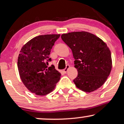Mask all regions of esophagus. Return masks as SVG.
<instances>
[{
  "label": "esophagus",
  "mask_w": 124,
  "mask_h": 124,
  "mask_svg": "<svg viewBox=\"0 0 124 124\" xmlns=\"http://www.w3.org/2000/svg\"><path fill=\"white\" fill-rule=\"evenodd\" d=\"M69 68H70V65H67L65 69H64V71L65 72H67L68 71V69H69Z\"/></svg>",
  "instance_id": "34e87169"
}]
</instances>
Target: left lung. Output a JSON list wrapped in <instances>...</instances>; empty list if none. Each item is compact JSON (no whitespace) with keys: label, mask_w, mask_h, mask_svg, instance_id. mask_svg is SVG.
<instances>
[{"label":"left lung","mask_w":124,"mask_h":124,"mask_svg":"<svg viewBox=\"0 0 124 124\" xmlns=\"http://www.w3.org/2000/svg\"><path fill=\"white\" fill-rule=\"evenodd\" d=\"M62 41L71 48L77 77L74 80L76 87L91 93L101 87L112 68L109 48L101 39L87 31L62 34Z\"/></svg>","instance_id":"1"}]
</instances>
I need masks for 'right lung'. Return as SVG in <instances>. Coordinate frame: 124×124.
<instances>
[{
    "label": "right lung",
    "mask_w": 124,
    "mask_h": 124,
    "mask_svg": "<svg viewBox=\"0 0 124 124\" xmlns=\"http://www.w3.org/2000/svg\"><path fill=\"white\" fill-rule=\"evenodd\" d=\"M60 34L41 35L33 38L21 48L18 58L20 78L30 92L45 95L53 91L61 75L52 65L49 54Z\"/></svg>",
    "instance_id": "add662e5"
}]
</instances>
